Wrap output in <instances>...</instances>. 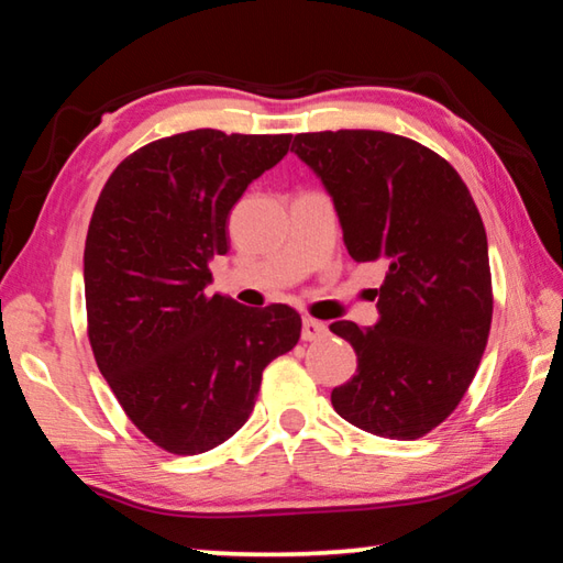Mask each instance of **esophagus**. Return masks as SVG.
Instances as JSON below:
<instances>
[{
    "instance_id": "34e87169",
    "label": "esophagus",
    "mask_w": 563,
    "mask_h": 563,
    "mask_svg": "<svg viewBox=\"0 0 563 563\" xmlns=\"http://www.w3.org/2000/svg\"><path fill=\"white\" fill-rule=\"evenodd\" d=\"M328 335V325L320 320H312V318H305L302 320V340L305 342H316L320 338Z\"/></svg>"
}]
</instances>
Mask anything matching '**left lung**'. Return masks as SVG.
Wrapping results in <instances>:
<instances>
[{
	"label": "left lung",
	"mask_w": 563,
	"mask_h": 563,
	"mask_svg": "<svg viewBox=\"0 0 563 563\" xmlns=\"http://www.w3.org/2000/svg\"><path fill=\"white\" fill-rule=\"evenodd\" d=\"M290 151L325 186L352 261L387 268L375 325H330L357 355L332 407L365 432L417 440L454 412L487 347L482 216L442 156L397 133H298Z\"/></svg>",
	"instance_id": "8db88e82"
}]
</instances>
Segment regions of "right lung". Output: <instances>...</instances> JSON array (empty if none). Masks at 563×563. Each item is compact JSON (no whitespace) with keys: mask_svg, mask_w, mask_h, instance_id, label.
I'll return each instance as SVG.
<instances>
[{"mask_svg":"<svg viewBox=\"0 0 563 563\" xmlns=\"http://www.w3.org/2000/svg\"><path fill=\"white\" fill-rule=\"evenodd\" d=\"M290 136L198 129L123 158L84 247L89 340L123 412L174 454L223 444L251 417L268 362L295 347L300 316L208 295L228 253V213L288 154Z\"/></svg>","mask_w":563,"mask_h":563,"instance_id":"1","label":"right lung"}]
</instances>
